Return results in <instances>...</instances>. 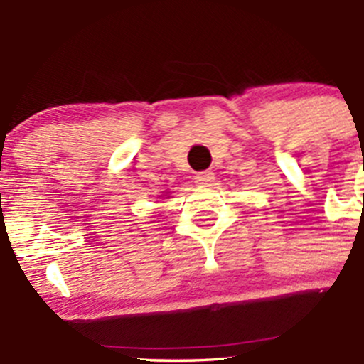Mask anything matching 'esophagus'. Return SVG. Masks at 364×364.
I'll return each mask as SVG.
<instances>
[{
    "instance_id": "esophagus-1",
    "label": "esophagus",
    "mask_w": 364,
    "mask_h": 364,
    "mask_svg": "<svg viewBox=\"0 0 364 364\" xmlns=\"http://www.w3.org/2000/svg\"><path fill=\"white\" fill-rule=\"evenodd\" d=\"M213 179H215V174H213L211 171H204V172H199V174L196 176V185L199 186H209L213 183Z\"/></svg>"
}]
</instances>
